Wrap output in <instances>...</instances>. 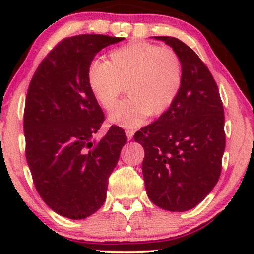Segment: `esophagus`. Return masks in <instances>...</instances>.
<instances>
[{
    "mask_svg": "<svg viewBox=\"0 0 254 254\" xmlns=\"http://www.w3.org/2000/svg\"><path fill=\"white\" fill-rule=\"evenodd\" d=\"M125 135H127V141H131L133 137V131L132 130H127L125 131Z\"/></svg>",
    "mask_w": 254,
    "mask_h": 254,
    "instance_id": "1",
    "label": "esophagus"
}]
</instances>
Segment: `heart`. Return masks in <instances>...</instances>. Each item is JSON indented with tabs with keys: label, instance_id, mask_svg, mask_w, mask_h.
<instances>
[{
	"label": "heart",
	"instance_id": "1",
	"mask_svg": "<svg viewBox=\"0 0 254 254\" xmlns=\"http://www.w3.org/2000/svg\"><path fill=\"white\" fill-rule=\"evenodd\" d=\"M87 84L104 110H112L127 87L129 98L110 113L111 123L141 125L149 115L161 116L174 103L183 82L176 52L148 42H132L110 52L109 61L94 60L87 68Z\"/></svg>",
	"mask_w": 254,
	"mask_h": 254
}]
</instances>
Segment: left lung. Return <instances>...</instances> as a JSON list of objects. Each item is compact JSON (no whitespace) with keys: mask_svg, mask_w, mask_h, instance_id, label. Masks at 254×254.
Instances as JSON below:
<instances>
[{"mask_svg":"<svg viewBox=\"0 0 254 254\" xmlns=\"http://www.w3.org/2000/svg\"><path fill=\"white\" fill-rule=\"evenodd\" d=\"M179 57L183 82L172 106L133 136L144 149L142 173L149 199L183 212L210 193L226 147L223 105L211 72L197 54L173 37H155Z\"/></svg>","mask_w":254,"mask_h":254,"instance_id":"8db88e82","label":"left lung"}]
</instances>
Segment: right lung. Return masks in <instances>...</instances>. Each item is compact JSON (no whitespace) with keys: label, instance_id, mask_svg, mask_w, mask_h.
<instances>
[{"label":"right lung","instance_id":"obj_1","mask_svg":"<svg viewBox=\"0 0 254 254\" xmlns=\"http://www.w3.org/2000/svg\"><path fill=\"white\" fill-rule=\"evenodd\" d=\"M124 38L80 34L65 38L39 64L24 112L26 160L38 193L64 217L82 220L106 199L109 177L127 143L112 127L94 138L104 113L87 84V68L104 48Z\"/></svg>","mask_w":254,"mask_h":254}]
</instances>
